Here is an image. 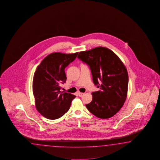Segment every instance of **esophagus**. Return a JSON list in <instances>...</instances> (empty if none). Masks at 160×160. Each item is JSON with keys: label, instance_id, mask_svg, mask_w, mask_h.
Here are the masks:
<instances>
[{"label": "esophagus", "instance_id": "34e87169", "mask_svg": "<svg viewBox=\"0 0 160 160\" xmlns=\"http://www.w3.org/2000/svg\"><path fill=\"white\" fill-rule=\"evenodd\" d=\"M78 96L79 97H82L83 95H84V93H81V92H78Z\"/></svg>", "mask_w": 160, "mask_h": 160}]
</instances>
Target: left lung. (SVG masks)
<instances>
[{
    "label": "left lung",
    "instance_id": "1",
    "mask_svg": "<svg viewBox=\"0 0 160 160\" xmlns=\"http://www.w3.org/2000/svg\"><path fill=\"white\" fill-rule=\"evenodd\" d=\"M78 58L90 67L93 81L100 90L92 92V101L86 104L92 114L107 119L117 114L127 97L128 74L120 58L104 47L81 52Z\"/></svg>",
    "mask_w": 160,
    "mask_h": 160
}]
</instances>
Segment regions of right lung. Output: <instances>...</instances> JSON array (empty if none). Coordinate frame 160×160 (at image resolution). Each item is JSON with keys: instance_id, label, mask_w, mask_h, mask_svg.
<instances>
[{"instance_id": "obj_1", "label": "right lung", "mask_w": 160, "mask_h": 160, "mask_svg": "<svg viewBox=\"0 0 160 160\" xmlns=\"http://www.w3.org/2000/svg\"><path fill=\"white\" fill-rule=\"evenodd\" d=\"M78 54H50L37 67L33 78V93L37 110L46 118H60L70 109L72 100L76 97L60 89L67 79L65 68Z\"/></svg>"}]
</instances>
